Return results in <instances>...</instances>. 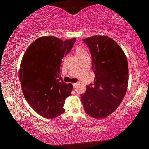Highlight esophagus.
Segmentation results:
<instances>
[{
  "label": "esophagus",
  "instance_id": "34e87169",
  "mask_svg": "<svg viewBox=\"0 0 149 149\" xmlns=\"http://www.w3.org/2000/svg\"><path fill=\"white\" fill-rule=\"evenodd\" d=\"M72 85H73V87H74V88H75L77 84H76V83H74V84H72Z\"/></svg>",
  "mask_w": 149,
  "mask_h": 149
}]
</instances>
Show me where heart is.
<instances>
[{
    "label": "heart",
    "instance_id": "obj_1",
    "mask_svg": "<svg viewBox=\"0 0 149 149\" xmlns=\"http://www.w3.org/2000/svg\"><path fill=\"white\" fill-rule=\"evenodd\" d=\"M75 52H76V54L77 57L87 54V52L85 51V50L84 49V48L81 47H77L76 48V50H75Z\"/></svg>",
    "mask_w": 149,
    "mask_h": 149
}]
</instances>
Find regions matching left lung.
Instances as JSON below:
<instances>
[{
	"label": "left lung",
	"mask_w": 149,
	"mask_h": 149,
	"mask_svg": "<svg viewBox=\"0 0 149 149\" xmlns=\"http://www.w3.org/2000/svg\"><path fill=\"white\" fill-rule=\"evenodd\" d=\"M92 56L94 84L81 95L85 112L96 119L108 116L124 98L128 85V63L123 50L104 35L84 39Z\"/></svg>",
	"instance_id": "8db88e82"
}]
</instances>
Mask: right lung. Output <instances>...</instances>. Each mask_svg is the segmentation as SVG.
Returning <instances> with one entry per match:
<instances>
[{
  "label": "right lung",
  "mask_w": 149,
  "mask_h": 149,
  "mask_svg": "<svg viewBox=\"0 0 149 149\" xmlns=\"http://www.w3.org/2000/svg\"><path fill=\"white\" fill-rule=\"evenodd\" d=\"M75 41L41 37L25 52L19 68L22 90L28 104L41 116L53 118L64 112L65 100L71 95L73 85L63 81L60 65Z\"/></svg>",
  "instance_id": "add662e5"
}]
</instances>
